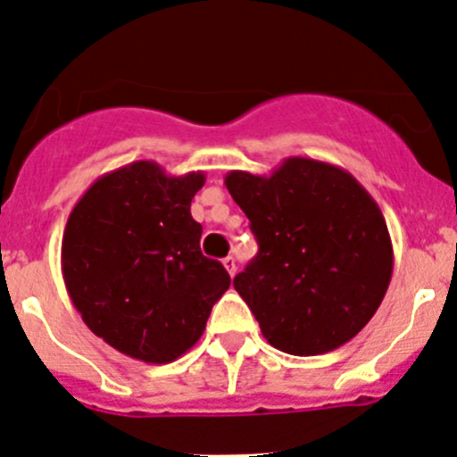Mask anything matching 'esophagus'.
Returning <instances> with one entry per match:
<instances>
[{
  "instance_id": "34e87169",
  "label": "esophagus",
  "mask_w": 457,
  "mask_h": 457,
  "mask_svg": "<svg viewBox=\"0 0 457 457\" xmlns=\"http://www.w3.org/2000/svg\"><path fill=\"white\" fill-rule=\"evenodd\" d=\"M223 265H225V270H228L229 276L237 274V258H234V256L223 258Z\"/></svg>"
}]
</instances>
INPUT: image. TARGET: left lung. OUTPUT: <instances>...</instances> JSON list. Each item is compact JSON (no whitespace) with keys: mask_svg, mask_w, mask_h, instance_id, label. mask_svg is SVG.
<instances>
[{"mask_svg":"<svg viewBox=\"0 0 457 457\" xmlns=\"http://www.w3.org/2000/svg\"><path fill=\"white\" fill-rule=\"evenodd\" d=\"M232 199L258 254L234 278L271 347L318 356L349 343L380 307L394 247L378 203L338 165L289 156L271 174L232 170Z\"/></svg>","mask_w":457,"mask_h":457,"instance_id":"1","label":"left lung"}]
</instances>
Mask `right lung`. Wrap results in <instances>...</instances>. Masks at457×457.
I'll use <instances>...</instances> for the list:
<instances>
[{"label":"right lung","instance_id":"right-lung-1","mask_svg":"<svg viewBox=\"0 0 457 457\" xmlns=\"http://www.w3.org/2000/svg\"><path fill=\"white\" fill-rule=\"evenodd\" d=\"M203 183V172L135 161L96 179L68 216V296L92 334L135 361L168 365L195 347L232 283L201 254L190 203Z\"/></svg>","mask_w":457,"mask_h":457}]
</instances>
